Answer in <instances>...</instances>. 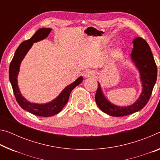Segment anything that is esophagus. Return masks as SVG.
I'll return each mask as SVG.
<instances>
[{
	"instance_id": "1",
	"label": "esophagus",
	"mask_w": 160,
	"mask_h": 160,
	"mask_svg": "<svg viewBox=\"0 0 160 160\" xmlns=\"http://www.w3.org/2000/svg\"><path fill=\"white\" fill-rule=\"evenodd\" d=\"M95 72L93 70H87L84 73V77L86 78H95Z\"/></svg>"
}]
</instances>
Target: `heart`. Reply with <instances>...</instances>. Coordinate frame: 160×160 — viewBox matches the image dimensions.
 Returning <instances> with one entry per match:
<instances>
[{"mask_svg":"<svg viewBox=\"0 0 160 160\" xmlns=\"http://www.w3.org/2000/svg\"><path fill=\"white\" fill-rule=\"evenodd\" d=\"M123 50L121 48H116L112 50L110 54V60L111 62H116L122 57Z\"/></svg>","mask_w":160,"mask_h":160,"instance_id":"b5f03b06","label":"heart"}]
</instances>
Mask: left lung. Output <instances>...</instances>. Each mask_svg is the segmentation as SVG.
I'll return each instance as SVG.
<instances>
[{
    "mask_svg": "<svg viewBox=\"0 0 160 160\" xmlns=\"http://www.w3.org/2000/svg\"><path fill=\"white\" fill-rule=\"evenodd\" d=\"M133 48L131 53V60L139 72L142 83V92L132 105L121 107L111 103L102 92L100 82L95 95V102L103 112L113 117H122L138 112L142 110L150 98L157 80L158 68L152 53L145 40L137 37L132 41Z\"/></svg>",
    "mask_w": 160,
    "mask_h": 160,
    "instance_id": "left-lung-1",
    "label": "left lung"
}]
</instances>
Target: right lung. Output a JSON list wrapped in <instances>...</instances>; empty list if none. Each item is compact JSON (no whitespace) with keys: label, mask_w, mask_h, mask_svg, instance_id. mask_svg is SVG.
Here are the masks:
<instances>
[{"label":"right lung","mask_w":160,"mask_h":160,"mask_svg":"<svg viewBox=\"0 0 160 160\" xmlns=\"http://www.w3.org/2000/svg\"><path fill=\"white\" fill-rule=\"evenodd\" d=\"M51 30L52 29L49 28H42L38 30L29 40L21 42V44L19 45L15 52L9 68L10 82H11L18 103L23 110L33 114L35 115L40 117H51L59 113L67 104L72 90L76 86L80 85L83 80L82 76H80L72 84L65 88L56 98L48 103L38 104L30 102L22 95L21 91L19 90L18 85V75L22 60H23L25 55L31 48L34 42H37L46 38Z\"/></svg>","instance_id":"1"}]
</instances>
